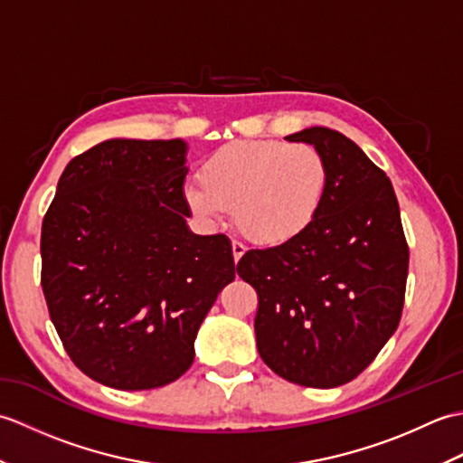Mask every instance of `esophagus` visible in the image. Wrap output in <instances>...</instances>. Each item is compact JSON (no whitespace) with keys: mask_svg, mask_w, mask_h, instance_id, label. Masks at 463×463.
Here are the masks:
<instances>
[{"mask_svg":"<svg viewBox=\"0 0 463 463\" xmlns=\"http://www.w3.org/2000/svg\"><path fill=\"white\" fill-rule=\"evenodd\" d=\"M244 252H247V247H244L241 241H232V257H234V260L239 262Z\"/></svg>","mask_w":463,"mask_h":463,"instance_id":"obj_1","label":"esophagus"}]
</instances>
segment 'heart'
Masks as SVG:
<instances>
[{"instance_id":"obj_1","label":"heart","mask_w":463,"mask_h":463,"mask_svg":"<svg viewBox=\"0 0 463 463\" xmlns=\"http://www.w3.org/2000/svg\"><path fill=\"white\" fill-rule=\"evenodd\" d=\"M199 179L184 186V201L196 216L214 222L234 209L250 239L284 244L317 219L328 166L308 143L232 141L206 156Z\"/></svg>"}]
</instances>
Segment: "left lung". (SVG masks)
I'll use <instances>...</instances> for the list:
<instances>
[{
	"label": "left lung",
	"mask_w": 463,
	"mask_h": 463,
	"mask_svg": "<svg viewBox=\"0 0 463 463\" xmlns=\"http://www.w3.org/2000/svg\"><path fill=\"white\" fill-rule=\"evenodd\" d=\"M287 139L314 145L326 161L320 211L300 237L244 252L237 272L259 294L264 364L298 386L336 388L396 332L410 250L394 186L356 143L326 127Z\"/></svg>",
	"instance_id": "obj_1"
}]
</instances>
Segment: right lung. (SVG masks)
<instances>
[{"label": "right lung", "instance_id": "add662e5", "mask_svg": "<svg viewBox=\"0 0 463 463\" xmlns=\"http://www.w3.org/2000/svg\"><path fill=\"white\" fill-rule=\"evenodd\" d=\"M186 143L109 139L69 161L42 224V288L69 358L117 390L181 378L219 292L231 241L199 237Z\"/></svg>", "mask_w": 463, "mask_h": 463}]
</instances>
